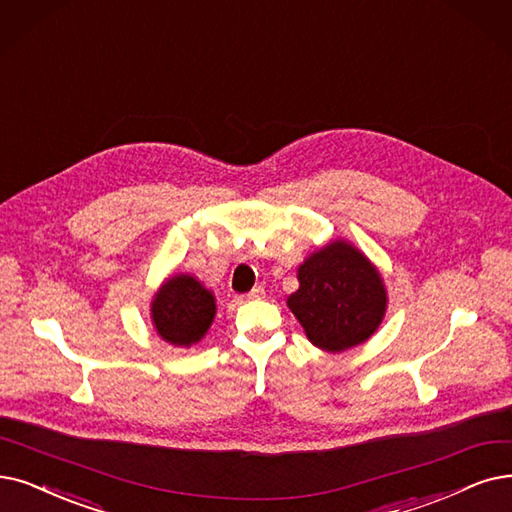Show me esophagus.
<instances>
[{
  "mask_svg": "<svg viewBox=\"0 0 512 512\" xmlns=\"http://www.w3.org/2000/svg\"><path fill=\"white\" fill-rule=\"evenodd\" d=\"M264 296H267V292H264V288H260V285H258V288H254L250 294H245L243 298H250V300H260V298H264Z\"/></svg>",
  "mask_w": 512,
  "mask_h": 512,
  "instance_id": "obj_1",
  "label": "esophagus"
}]
</instances>
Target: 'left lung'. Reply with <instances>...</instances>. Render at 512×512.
I'll return each instance as SVG.
<instances>
[{
  "label": "left lung",
  "instance_id": "1",
  "mask_svg": "<svg viewBox=\"0 0 512 512\" xmlns=\"http://www.w3.org/2000/svg\"><path fill=\"white\" fill-rule=\"evenodd\" d=\"M300 288L288 298L317 349L342 353L370 338L386 313V288L378 269L344 239H334L298 267Z\"/></svg>",
  "mask_w": 512,
  "mask_h": 512
}]
</instances>
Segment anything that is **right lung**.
Wrapping results in <instances>:
<instances>
[{"label": "right lung", "mask_w": 512, "mask_h": 512, "mask_svg": "<svg viewBox=\"0 0 512 512\" xmlns=\"http://www.w3.org/2000/svg\"><path fill=\"white\" fill-rule=\"evenodd\" d=\"M216 317L214 294L193 275H172L151 302L155 332L174 346H191L208 334Z\"/></svg>", "instance_id": "1"}]
</instances>
